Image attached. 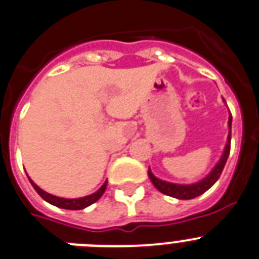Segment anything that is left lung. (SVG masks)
Instances as JSON below:
<instances>
[{
    "label": "left lung",
    "instance_id": "8db88e82",
    "mask_svg": "<svg viewBox=\"0 0 259 259\" xmlns=\"http://www.w3.org/2000/svg\"><path fill=\"white\" fill-rule=\"evenodd\" d=\"M231 125H232V115L230 113V119H228V127H230V134L227 137V144L224 146V152L222 154L221 159L215 167L211 170V172L203 178L200 182L194 183V184H174V183L164 182V180L158 179L152 174L150 168L148 170V175H149L150 180L154 184L155 188L161 193L167 194V196H171V197H175L178 200H192V198H196L198 196H201L202 193L210 189L212 185L217 183V180L219 179L222 171L224 168V164L227 162V158L230 155V149H231Z\"/></svg>",
    "mask_w": 259,
    "mask_h": 259
}]
</instances>
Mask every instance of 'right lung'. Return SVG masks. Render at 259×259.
Returning <instances> with one entry per match:
<instances>
[{"label": "right lung", "mask_w": 259, "mask_h": 259, "mask_svg": "<svg viewBox=\"0 0 259 259\" xmlns=\"http://www.w3.org/2000/svg\"><path fill=\"white\" fill-rule=\"evenodd\" d=\"M29 182H31L32 187L35 188V191L40 194L41 198H44L47 202L52 203V205H54V206L61 207V209H67V210H81V209H84V207H87V206H89V205L95 203L96 201L101 198V196L104 194L105 189H106V185H107V180H106V182L104 183V185H102L101 188L98 189L97 192H95L93 194H89V196H85V197L62 198V197H57V196H53V194H49L48 192L42 191V189L38 188L37 185L32 182L31 179H29Z\"/></svg>", "instance_id": "1"}]
</instances>
